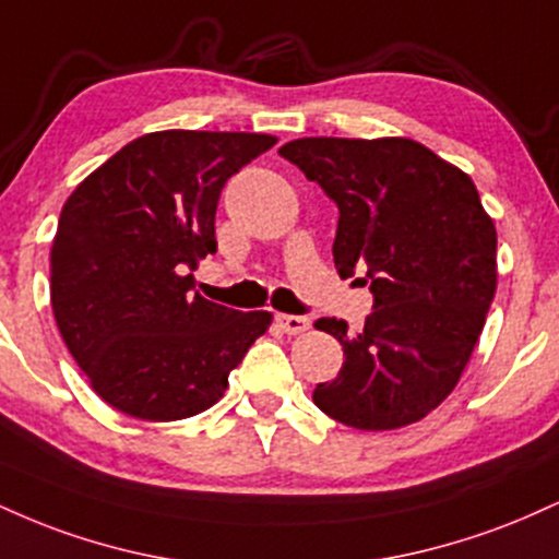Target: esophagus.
<instances>
[{
	"label": "esophagus",
	"instance_id": "34e87169",
	"mask_svg": "<svg viewBox=\"0 0 559 559\" xmlns=\"http://www.w3.org/2000/svg\"><path fill=\"white\" fill-rule=\"evenodd\" d=\"M275 323H278V329L288 333V336H297V333H305L310 329V320L305 316H286V312H278V316H275Z\"/></svg>",
	"mask_w": 559,
	"mask_h": 559
}]
</instances>
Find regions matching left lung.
Wrapping results in <instances>:
<instances>
[{
	"label": "left lung",
	"instance_id": "8db88e82",
	"mask_svg": "<svg viewBox=\"0 0 559 559\" xmlns=\"http://www.w3.org/2000/svg\"><path fill=\"white\" fill-rule=\"evenodd\" d=\"M278 155L336 202V271H368L376 297L357 333L316 320L344 346V365L312 402L360 431L423 420L457 386L497 292V228L476 183L404 136H307Z\"/></svg>",
	"mask_w": 559,
	"mask_h": 559
}]
</instances>
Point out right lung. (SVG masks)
Instances as JSON below:
<instances>
[{
    "instance_id": "right-lung-1",
    "label": "right lung",
    "mask_w": 559,
    "mask_h": 559,
    "mask_svg": "<svg viewBox=\"0 0 559 559\" xmlns=\"http://www.w3.org/2000/svg\"><path fill=\"white\" fill-rule=\"evenodd\" d=\"M271 133L155 131L88 173L62 207L49 252L52 310L88 383L118 413L183 420L226 394L273 312L191 294L186 267L217 252L215 210Z\"/></svg>"
}]
</instances>
